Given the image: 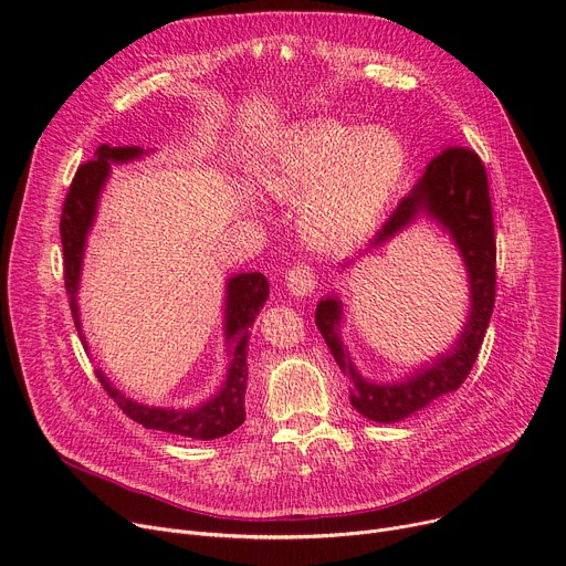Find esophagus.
I'll use <instances>...</instances> for the list:
<instances>
[{"label":"esophagus","instance_id":"obj_1","mask_svg":"<svg viewBox=\"0 0 566 566\" xmlns=\"http://www.w3.org/2000/svg\"><path fill=\"white\" fill-rule=\"evenodd\" d=\"M286 286L297 297L312 293L316 286V271L312 263L303 261V263H295V266H291L286 273Z\"/></svg>","mask_w":566,"mask_h":566}]
</instances>
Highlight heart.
<instances>
[{
    "mask_svg": "<svg viewBox=\"0 0 566 566\" xmlns=\"http://www.w3.org/2000/svg\"><path fill=\"white\" fill-rule=\"evenodd\" d=\"M402 143L387 129L316 123L284 138L261 181L280 200H300V232L323 252L355 245L378 220L402 175Z\"/></svg>",
    "mask_w": 566,
    "mask_h": 566,
    "instance_id": "heart-1",
    "label": "heart"
}]
</instances>
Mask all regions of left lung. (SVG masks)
<instances>
[{"instance_id":"left-lung-1","label":"left lung","mask_w":566,"mask_h":566,"mask_svg":"<svg viewBox=\"0 0 566 566\" xmlns=\"http://www.w3.org/2000/svg\"><path fill=\"white\" fill-rule=\"evenodd\" d=\"M432 216L450 232L460 248L469 269L471 284V314L469 323L455 344L453 353L441 355L434 366L419 370L409 380L398 385L366 382L353 366L348 350L338 338L342 323V303L334 297L321 300L316 307V327L323 334L329 353L338 368L348 375L350 405L361 417L378 423L402 421L419 409L428 407L443 394L462 387L478 359L480 346L496 300V232L492 198L482 159L467 145H446L426 168V175L402 198L398 209L385 222L382 232L373 245H380L417 218L419 213Z\"/></svg>"}]
</instances>
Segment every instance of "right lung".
Instances as JSON below:
<instances>
[{"mask_svg":"<svg viewBox=\"0 0 566 566\" xmlns=\"http://www.w3.org/2000/svg\"><path fill=\"white\" fill-rule=\"evenodd\" d=\"M143 155L138 147H108L102 145L95 159L82 164L72 177L70 191L61 211V243H63V280L65 293L70 297V312L74 318V327L82 334V323L77 314V286L86 234L95 218V205L99 198L102 186L108 177V161H129ZM269 297V280L261 273H243L230 280L228 284V310H224V334L234 342L232 361L228 368V380L222 389L205 405L193 409H159L145 407L120 391L113 389L108 380L97 373V380L104 391L116 400L123 413L147 430H161L170 434L191 437L200 441H211L218 437L230 434L245 421V382H248V327L254 316L263 307ZM84 338V336H82ZM86 344V342H84Z\"/></svg>","mask_w":566,"mask_h":566,"instance_id":"1","label":"right lung"}]
</instances>
